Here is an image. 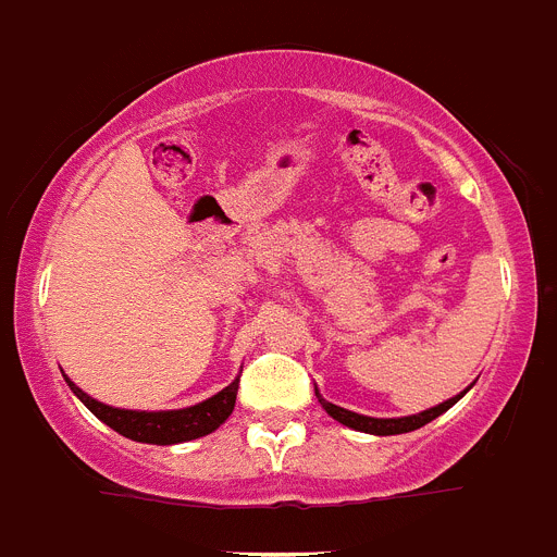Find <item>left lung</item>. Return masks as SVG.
I'll list each match as a JSON object with an SVG mask.
<instances>
[{
    "mask_svg": "<svg viewBox=\"0 0 557 557\" xmlns=\"http://www.w3.org/2000/svg\"><path fill=\"white\" fill-rule=\"evenodd\" d=\"M471 387V385H469ZM469 387L462 393H457V396L446 398V401H441V405L430 407V410L424 412H416V416H405V418H371V416H359V412H351L346 410V407H337L332 405V401H326V398L321 396V391L314 387V396H318V401H321L323 410L329 412V416L334 418V421H339L343 426H348V430H357V432H368V435H401V432H412V430H421L424 424H430V421H435L437 416H444L449 407H455L457 401H460L466 393H469Z\"/></svg>",
    "mask_w": 557,
    "mask_h": 557,
    "instance_id": "1",
    "label": "left lung"
}]
</instances>
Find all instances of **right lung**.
I'll return each instance as SVG.
<instances>
[{
	"label": "right lung",
	"instance_id": "add662e5",
	"mask_svg": "<svg viewBox=\"0 0 557 557\" xmlns=\"http://www.w3.org/2000/svg\"><path fill=\"white\" fill-rule=\"evenodd\" d=\"M66 385L72 387V393L81 398L83 405L95 412L102 424L111 426L113 432H120V435L131 437V441H139V444L172 446V444H186V441L209 435V432L218 430L220 424H225V418L234 412L239 379H234L228 387H223V391L214 393V396L206 398V401H200V405L184 407V410H152V412L102 405V401L91 398L88 393H83L69 376H66Z\"/></svg>",
	"mask_w": 557,
	"mask_h": 557
}]
</instances>
